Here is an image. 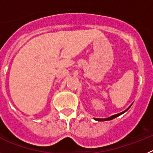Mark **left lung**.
Masks as SVG:
<instances>
[{
	"mask_svg": "<svg viewBox=\"0 0 153 153\" xmlns=\"http://www.w3.org/2000/svg\"><path fill=\"white\" fill-rule=\"evenodd\" d=\"M130 106H131V105H130ZM130 106H129V107H128V108H127V109L125 110V111H122V112H120V113H119V114H116V115H111V116L108 117V118H105V119H95V118H94V119H95V120H96V121H99V122H103V121H109V120H111V119H115V118H116V117H118V116H119V115H122V114L125 113V112H126V111H127V110H128V108H130Z\"/></svg>",
	"mask_w": 153,
	"mask_h": 153,
	"instance_id": "8db88e82",
	"label": "left lung"
}]
</instances>
